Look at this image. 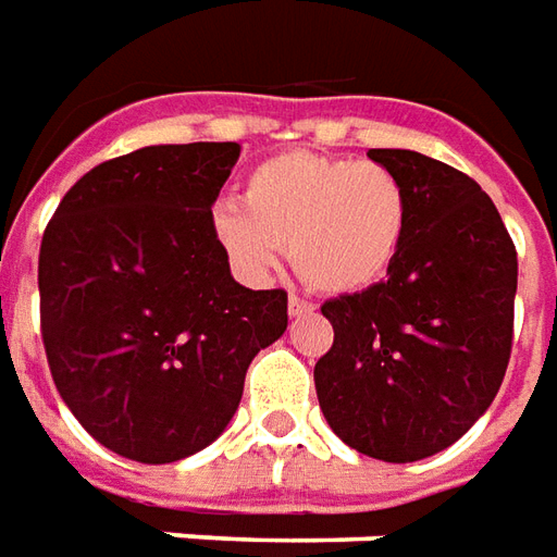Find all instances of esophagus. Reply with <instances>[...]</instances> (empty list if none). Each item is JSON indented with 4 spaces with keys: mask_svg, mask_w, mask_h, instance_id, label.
<instances>
[{
    "mask_svg": "<svg viewBox=\"0 0 557 557\" xmlns=\"http://www.w3.org/2000/svg\"><path fill=\"white\" fill-rule=\"evenodd\" d=\"M287 311H290V318H306V314H311V311H314V302H309V299H302V297H294V294H290V299H287Z\"/></svg>",
    "mask_w": 557,
    "mask_h": 557,
    "instance_id": "esophagus-1",
    "label": "esophagus"
}]
</instances>
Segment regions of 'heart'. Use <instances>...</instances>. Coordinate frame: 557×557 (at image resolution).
<instances>
[{
	"label": "heart",
	"mask_w": 557,
	"mask_h": 557,
	"mask_svg": "<svg viewBox=\"0 0 557 557\" xmlns=\"http://www.w3.org/2000/svg\"><path fill=\"white\" fill-rule=\"evenodd\" d=\"M411 224V197L393 168L318 152L260 161L243 207L212 209V236L246 278H267L287 248L297 275L323 294H360L393 270Z\"/></svg>",
	"instance_id": "b5f03b06"
}]
</instances>
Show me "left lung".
<instances>
[{"label": "left lung", "instance_id": "left-lung-1", "mask_svg": "<svg viewBox=\"0 0 557 557\" xmlns=\"http://www.w3.org/2000/svg\"><path fill=\"white\" fill-rule=\"evenodd\" d=\"M369 159L408 185L411 224L384 282L321 306L335 338L314 389L348 447L417 461L456 444L498 396L519 263L468 173L411 149H369Z\"/></svg>", "mask_w": 557, "mask_h": 557}]
</instances>
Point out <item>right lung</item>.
<instances>
[{"label": "right lung", "instance_id": "add662e5", "mask_svg": "<svg viewBox=\"0 0 557 557\" xmlns=\"http://www.w3.org/2000/svg\"><path fill=\"white\" fill-rule=\"evenodd\" d=\"M239 144L144 146L81 176L38 255L41 338L77 423L125 459L209 447L258 350L287 330L285 290L234 282L212 203Z\"/></svg>", "mask_w": 557, "mask_h": 557}]
</instances>
